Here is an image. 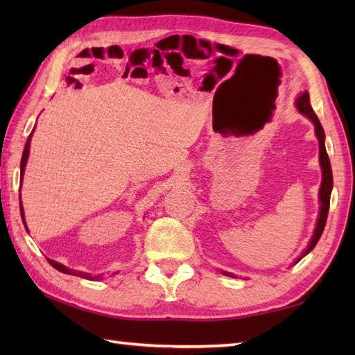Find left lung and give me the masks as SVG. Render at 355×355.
<instances>
[{"label":"left lung","instance_id":"obj_1","mask_svg":"<svg viewBox=\"0 0 355 355\" xmlns=\"http://www.w3.org/2000/svg\"><path fill=\"white\" fill-rule=\"evenodd\" d=\"M296 107L299 112H302L304 116L311 120L315 128V135H318L319 140V160H320V168H322V184H320V191H319V201H320V212L318 218V224H315L314 229V235L308 244L306 250L299 256V258L294 261V263H297L300 259L304 258L305 254L310 253L313 248L318 244V241L320 239L323 229H325L327 224V218H328V210H329V198H331V189H333V171H331V163H329V157L327 154L325 149V132H323V128L320 120L315 116V112L313 111L311 105H310V94L308 92L300 93L297 101H296ZM225 276H232L227 271H223Z\"/></svg>","mask_w":355,"mask_h":355}]
</instances>
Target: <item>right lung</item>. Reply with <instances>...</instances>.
Returning <instances> with one entry per match:
<instances>
[{"mask_svg":"<svg viewBox=\"0 0 355 355\" xmlns=\"http://www.w3.org/2000/svg\"><path fill=\"white\" fill-rule=\"evenodd\" d=\"M32 135H33V131L30 132L28 139L26 141V148H24V153H22V158H21V183H22V175H24V169H26V163H27V158H28V149H30V140H32ZM19 210H21V218H22V223H24L26 225V220H24V209H22V202H19ZM27 229V227H26ZM51 267H55L56 270L61 271V273H65V275H73V276H80L84 279H99L102 275L99 276H92L89 273H84V271H76V270H71V268H67L65 266H62V263H59L53 259H47Z\"/></svg>","mask_w":355,"mask_h":355,"instance_id":"obj_1","label":"right lung"}]
</instances>
